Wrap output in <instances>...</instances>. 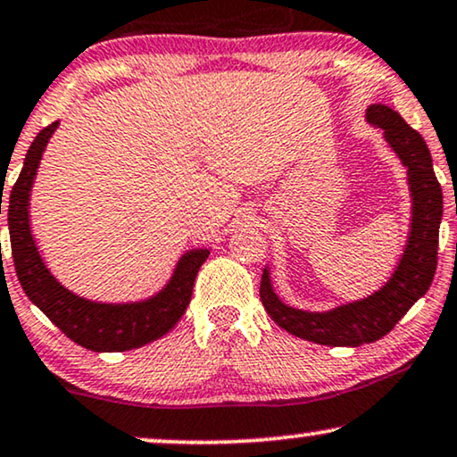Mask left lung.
<instances>
[{"label": "left lung", "instance_id": "obj_1", "mask_svg": "<svg viewBox=\"0 0 457 457\" xmlns=\"http://www.w3.org/2000/svg\"><path fill=\"white\" fill-rule=\"evenodd\" d=\"M367 123L380 128L388 146L407 168L411 193V224L405 250L393 277L363 300L329 308L302 311L287 306L275 294L266 266L260 281V298L272 321L295 337L325 346H361L380 340L428 292L436 270L438 227L443 218V191L438 185L428 146L399 112L386 104H370Z\"/></svg>", "mask_w": 457, "mask_h": 457}]
</instances>
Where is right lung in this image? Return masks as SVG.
Segmentation results:
<instances>
[{"instance_id":"add662e5","label":"right lung","mask_w":457,"mask_h":457,"mask_svg":"<svg viewBox=\"0 0 457 457\" xmlns=\"http://www.w3.org/2000/svg\"><path fill=\"white\" fill-rule=\"evenodd\" d=\"M58 121L41 129L29 146L21 176L8 201V228L14 269L29 300L79 346L94 353H123L140 348L168 334L185 315L195 277L210 250H191L178 260L170 281L151 298L140 302H94L81 298L52 275L37 250L29 224V199L41 155L56 132ZM2 214V201H0Z\"/></svg>"}]
</instances>
